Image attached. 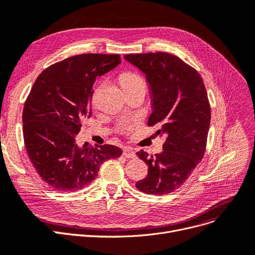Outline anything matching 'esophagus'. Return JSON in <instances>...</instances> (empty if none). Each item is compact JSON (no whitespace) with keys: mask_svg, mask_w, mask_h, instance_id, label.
I'll return each instance as SVG.
<instances>
[{"mask_svg":"<svg viewBox=\"0 0 255 255\" xmlns=\"http://www.w3.org/2000/svg\"><path fill=\"white\" fill-rule=\"evenodd\" d=\"M123 155H124L126 158H135V157H136L135 152L133 151L131 148H125L124 151H123Z\"/></svg>","mask_w":255,"mask_h":255,"instance_id":"obj_1","label":"esophagus"}]
</instances>
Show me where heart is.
<instances>
[{"label":"heart","instance_id":"heart-1","mask_svg":"<svg viewBox=\"0 0 255 255\" xmlns=\"http://www.w3.org/2000/svg\"><path fill=\"white\" fill-rule=\"evenodd\" d=\"M120 83L123 90L130 89V88H137V87L145 89V84L143 82L142 77L135 72L123 73L120 76Z\"/></svg>","mask_w":255,"mask_h":255}]
</instances>
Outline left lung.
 <instances>
[{
	"label": "left lung",
	"mask_w": 255,
	"mask_h": 255,
	"mask_svg": "<svg viewBox=\"0 0 255 255\" xmlns=\"http://www.w3.org/2000/svg\"><path fill=\"white\" fill-rule=\"evenodd\" d=\"M125 60L145 74L150 86L152 114L148 125L158 124L164 136L163 151L136 153L148 165V176L136 188L146 194L175 191L203 159L211 122V107L200 74L168 52L130 53Z\"/></svg>",
	"instance_id": "8db88e82"
}]
</instances>
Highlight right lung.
Returning a JSON list of instances; mask_svg holds the SVG:
<instances>
[{"label":"right lung","mask_w":255,"mask_h":255,"mask_svg":"<svg viewBox=\"0 0 255 255\" xmlns=\"http://www.w3.org/2000/svg\"><path fill=\"white\" fill-rule=\"evenodd\" d=\"M121 63L120 55L84 53L52 64L37 77L22 111L26 153L38 175L59 191L82 189L95 180L101 164L118 158L113 144L76 143L92 115L93 86Z\"/></svg>","instance_id":"add662e5"}]
</instances>
